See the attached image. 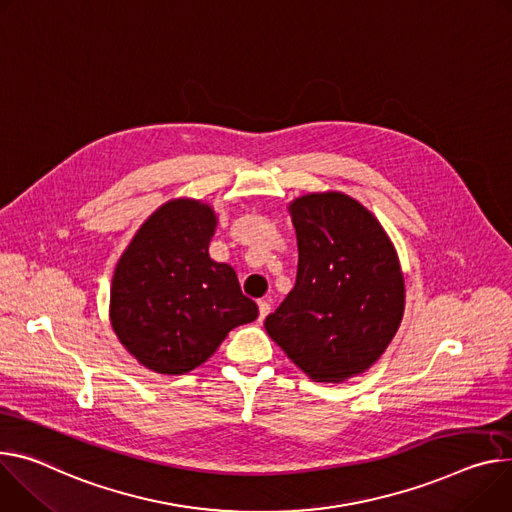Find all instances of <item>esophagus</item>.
<instances>
[{
  "label": "esophagus",
  "instance_id": "34e87169",
  "mask_svg": "<svg viewBox=\"0 0 512 512\" xmlns=\"http://www.w3.org/2000/svg\"><path fill=\"white\" fill-rule=\"evenodd\" d=\"M269 312H271V304H269V300H259V320H263Z\"/></svg>",
  "mask_w": 512,
  "mask_h": 512
}]
</instances>
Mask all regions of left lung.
I'll use <instances>...</instances> for the list:
<instances>
[{"label":"left lung","mask_w":512,"mask_h":512,"mask_svg":"<svg viewBox=\"0 0 512 512\" xmlns=\"http://www.w3.org/2000/svg\"><path fill=\"white\" fill-rule=\"evenodd\" d=\"M298 239L296 286L265 318L267 335L314 382L363 374L404 316V275L384 226L343 192L290 202Z\"/></svg>","instance_id":"left-lung-1"}]
</instances>
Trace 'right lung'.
<instances>
[{
  "label": "right lung",
  "instance_id": "1",
  "mask_svg": "<svg viewBox=\"0 0 512 512\" xmlns=\"http://www.w3.org/2000/svg\"><path fill=\"white\" fill-rule=\"evenodd\" d=\"M218 224L202 200L159 206L116 263L110 322L118 341L147 369L188 374L239 324L259 316L237 273L208 255Z\"/></svg>",
  "mask_w": 512,
  "mask_h": 512
}]
</instances>
